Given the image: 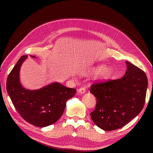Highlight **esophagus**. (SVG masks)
<instances>
[{"label": "esophagus", "instance_id": "1", "mask_svg": "<svg viewBox=\"0 0 153 153\" xmlns=\"http://www.w3.org/2000/svg\"><path fill=\"white\" fill-rule=\"evenodd\" d=\"M85 92H86V91H85V89L84 87L80 88V89H78V92H79V93H80V94H84Z\"/></svg>", "mask_w": 153, "mask_h": 153}]
</instances>
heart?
Listing matches in <instances>:
<instances>
[{
	"label": "heart",
	"mask_w": 153,
	"mask_h": 153,
	"mask_svg": "<svg viewBox=\"0 0 153 153\" xmlns=\"http://www.w3.org/2000/svg\"><path fill=\"white\" fill-rule=\"evenodd\" d=\"M94 73L99 74L101 80L105 81L110 79L114 74V69L112 67H106L105 64H100L94 68Z\"/></svg>",
	"instance_id": "obj_1"
}]
</instances>
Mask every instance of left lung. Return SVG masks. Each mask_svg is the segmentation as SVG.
<instances>
[{
	"mask_svg": "<svg viewBox=\"0 0 153 153\" xmlns=\"http://www.w3.org/2000/svg\"><path fill=\"white\" fill-rule=\"evenodd\" d=\"M127 70L120 79L96 83L90 92L96 98L91 113L92 121L105 131L125 126L139 114L144 106L148 85L146 73L126 61Z\"/></svg>",
	"mask_w": 153,
	"mask_h": 153,
	"instance_id": "left-lung-1",
	"label": "left lung"
}]
</instances>
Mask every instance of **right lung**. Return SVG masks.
Returning a JSON list of instances; mask_svg holds the SVG:
<instances>
[{"label":"right lung","instance_id":"right-lung-1","mask_svg":"<svg viewBox=\"0 0 153 153\" xmlns=\"http://www.w3.org/2000/svg\"><path fill=\"white\" fill-rule=\"evenodd\" d=\"M27 57L22 56L8 75L7 92L23 119L34 126L46 127L57 122L62 116L66 101L75 96L76 90L58 82L52 83L39 89H26L20 81V70Z\"/></svg>","mask_w":153,"mask_h":153}]
</instances>
